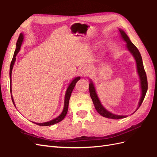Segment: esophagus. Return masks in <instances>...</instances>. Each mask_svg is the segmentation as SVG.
I'll use <instances>...</instances> for the list:
<instances>
[{
    "label": "esophagus",
    "mask_w": 157,
    "mask_h": 157,
    "mask_svg": "<svg viewBox=\"0 0 157 157\" xmlns=\"http://www.w3.org/2000/svg\"><path fill=\"white\" fill-rule=\"evenodd\" d=\"M90 72V67L88 65L83 66V67L80 69V73L82 75H88Z\"/></svg>",
    "instance_id": "34e87169"
}]
</instances>
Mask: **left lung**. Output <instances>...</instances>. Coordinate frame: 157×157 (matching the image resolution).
I'll return each mask as SVG.
<instances>
[{
  "label": "left lung",
  "instance_id": "obj_1",
  "mask_svg": "<svg viewBox=\"0 0 157 157\" xmlns=\"http://www.w3.org/2000/svg\"><path fill=\"white\" fill-rule=\"evenodd\" d=\"M119 31H120L122 39L126 42V47H127L128 50H129V52L132 54V55L133 56V57H134L135 60H136V65H137V73H138L139 77L140 78L141 96L140 98V102L138 103V107H137L136 110V111L137 109H138V108L141 106L142 102H143L145 95H146L147 91V88H148L147 75H146V73H145V69H144L141 56L140 53L138 49H137L136 48V46L131 42V40L129 39V37L128 36V35L126 34L124 31L119 29ZM89 90H90V97H91V98L92 99L94 107H95V108H96L98 113L99 114H100L101 116H103V117L108 118H112V119H121V118L126 117V116L115 115V114L111 113V112L108 111L107 109H105L103 107V105H101V103L98 97L97 93L96 92V89H95L94 85L92 80H90V83L89 84Z\"/></svg>",
  "mask_w": 157,
  "mask_h": 157
}]
</instances>
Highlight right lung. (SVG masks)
I'll list each match as a JSON object with an SVG mask.
<instances>
[{"label": "right lung", "mask_w": 157, "mask_h": 157, "mask_svg": "<svg viewBox=\"0 0 157 157\" xmlns=\"http://www.w3.org/2000/svg\"><path fill=\"white\" fill-rule=\"evenodd\" d=\"M23 41V35L22 33H21V34L20 35V36H19V38H18L17 41L16 48L15 52H14L13 58H12V60L11 61L10 68V93H11L12 100V102L13 103L14 106H16L15 105V103H14L13 97L12 96V84H11L12 83V71L14 63H15V61H16V56H17L19 51H20V48H21V44H22ZM80 79V77H76V78H75L72 80V82H71V84H69V86H68V88L67 89V91H66V93H65V95L64 107H63V111L58 117L54 118V119H53V120H52V121H48V122H43V123H37V122H33V123H34V124H36L37 125H39V126H50V125H53V124H57V123H58L60 121H62L63 118L65 117L66 115H67V113L68 107H69V99H70V97H71V93H72L73 90V89H74V88L75 86L76 83H77L78 80H79Z\"/></svg>", "instance_id": "1"}]
</instances>
